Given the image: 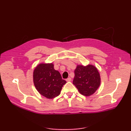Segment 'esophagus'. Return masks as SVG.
Masks as SVG:
<instances>
[{"mask_svg": "<svg viewBox=\"0 0 131 131\" xmlns=\"http://www.w3.org/2000/svg\"><path fill=\"white\" fill-rule=\"evenodd\" d=\"M66 82H70L71 80V78H67V79H66Z\"/></svg>", "mask_w": 131, "mask_h": 131, "instance_id": "obj_1", "label": "esophagus"}]
</instances>
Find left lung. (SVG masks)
Instances as JSON below:
<instances>
[{"label": "left lung", "mask_w": 131, "mask_h": 131, "mask_svg": "<svg viewBox=\"0 0 131 131\" xmlns=\"http://www.w3.org/2000/svg\"><path fill=\"white\" fill-rule=\"evenodd\" d=\"M73 84L79 92L85 96L93 94L100 85V76L94 66L78 65L74 71Z\"/></svg>", "instance_id": "left-lung-1"}]
</instances>
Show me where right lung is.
I'll return each mask as SVG.
<instances>
[{
  "label": "right lung",
  "mask_w": 131,
  "mask_h": 131,
  "mask_svg": "<svg viewBox=\"0 0 131 131\" xmlns=\"http://www.w3.org/2000/svg\"><path fill=\"white\" fill-rule=\"evenodd\" d=\"M33 80L37 91L48 99H53L59 95L66 83L59 72L54 70L52 63L38 65L33 73Z\"/></svg>",
  "instance_id": "1"
}]
</instances>
